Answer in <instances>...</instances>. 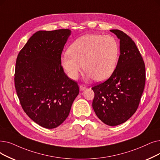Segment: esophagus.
Masks as SVG:
<instances>
[{
    "label": "esophagus",
    "instance_id": "34e87169",
    "mask_svg": "<svg viewBox=\"0 0 160 160\" xmlns=\"http://www.w3.org/2000/svg\"><path fill=\"white\" fill-rule=\"evenodd\" d=\"M86 89H87V87L85 85H80V89L81 90V91H84V90H86Z\"/></svg>",
    "mask_w": 160,
    "mask_h": 160
}]
</instances>
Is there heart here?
<instances>
[{
	"label": "heart",
	"mask_w": 160,
	"mask_h": 160,
	"mask_svg": "<svg viewBox=\"0 0 160 160\" xmlns=\"http://www.w3.org/2000/svg\"><path fill=\"white\" fill-rule=\"evenodd\" d=\"M119 53L118 43L113 37L87 34L70 46L68 54L61 58V63L72 80L78 78L82 65L87 78L103 81L114 72Z\"/></svg>",
	"instance_id": "1"
}]
</instances>
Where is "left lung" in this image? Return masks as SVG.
Here are the masks:
<instances>
[{"mask_svg": "<svg viewBox=\"0 0 160 160\" xmlns=\"http://www.w3.org/2000/svg\"><path fill=\"white\" fill-rule=\"evenodd\" d=\"M110 31L120 39V55L110 77L92 88V107L103 123L116 126L136 112L144 91L146 73L141 54L133 40L122 31Z\"/></svg>", "mask_w": 160, "mask_h": 160, "instance_id": "obj_1", "label": "left lung"}]
</instances>
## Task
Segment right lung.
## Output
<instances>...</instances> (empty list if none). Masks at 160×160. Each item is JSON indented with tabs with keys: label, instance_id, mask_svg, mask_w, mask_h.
Here are the masks:
<instances>
[{
	"label": "right lung",
	"instance_id": "right-lung-1",
	"mask_svg": "<svg viewBox=\"0 0 160 160\" xmlns=\"http://www.w3.org/2000/svg\"><path fill=\"white\" fill-rule=\"evenodd\" d=\"M69 29L39 31L19 52L15 88L25 112L39 126L57 128L68 117L79 87L64 72L61 55Z\"/></svg>",
	"mask_w": 160,
	"mask_h": 160
}]
</instances>
